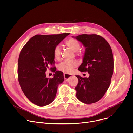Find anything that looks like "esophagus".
I'll return each instance as SVG.
<instances>
[{"instance_id":"1","label":"esophagus","mask_w":133,"mask_h":133,"mask_svg":"<svg viewBox=\"0 0 133 133\" xmlns=\"http://www.w3.org/2000/svg\"><path fill=\"white\" fill-rule=\"evenodd\" d=\"M72 76L71 75H70V74H64V78L66 81H68V79L70 78Z\"/></svg>"}]
</instances>
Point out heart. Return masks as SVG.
I'll return each mask as SVG.
<instances>
[{
  "mask_svg": "<svg viewBox=\"0 0 133 133\" xmlns=\"http://www.w3.org/2000/svg\"><path fill=\"white\" fill-rule=\"evenodd\" d=\"M65 45L74 52H78L81 48L79 43L75 38H70L67 39L65 43ZM54 58L56 60H59L62 55V48L59 45H57L55 47L53 51ZM77 55H79V52H77ZM78 65V63L76 61H65L61 63L58 66V68L60 71H63L65 74H71L75 68Z\"/></svg>",
  "mask_w": 133,
  "mask_h": 133,
  "instance_id": "1",
  "label": "heart"
}]
</instances>
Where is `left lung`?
<instances>
[{
    "label": "left lung",
    "mask_w": 133,
    "mask_h": 133,
    "mask_svg": "<svg viewBox=\"0 0 133 133\" xmlns=\"http://www.w3.org/2000/svg\"><path fill=\"white\" fill-rule=\"evenodd\" d=\"M75 38L86 47L78 70L89 74L88 78L76 75V97L85 104L96 103L104 96L110 84L114 71L112 50L108 43L98 35L82 34Z\"/></svg>",
    "instance_id": "1"
}]
</instances>
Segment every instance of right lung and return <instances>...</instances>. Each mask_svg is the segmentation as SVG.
I'll return each instance as SVG.
<instances>
[{
  "label": "right lung",
  "mask_w": 133,
  "mask_h": 133,
  "mask_svg": "<svg viewBox=\"0 0 133 133\" xmlns=\"http://www.w3.org/2000/svg\"><path fill=\"white\" fill-rule=\"evenodd\" d=\"M69 33L57 35H36L28 41L21 51L18 64V79L26 97L33 104L44 106L55 98L58 86L64 81V74L50 68L52 78L45 72L55 61L53 51Z\"/></svg>",
  "instance_id": "add662e5"
}]
</instances>
